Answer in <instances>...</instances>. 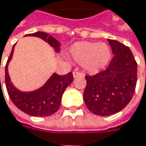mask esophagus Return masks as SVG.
I'll return each instance as SVG.
<instances>
[{
    "mask_svg": "<svg viewBox=\"0 0 146 146\" xmlns=\"http://www.w3.org/2000/svg\"><path fill=\"white\" fill-rule=\"evenodd\" d=\"M73 78H77V77H78V76H81L82 75V73H79V72H76V71H74L73 73Z\"/></svg>",
    "mask_w": 146,
    "mask_h": 146,
    "instance_id": "obj_1",
    "label": "esophagus"
}]
</instances>
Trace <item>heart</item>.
Returning a JSON list of instances; mask_svg holds the SVG:
<instances>
[{
    "mask_svg": "<svg viewBox=\"0 0 146 146\" xmlns=\"http://www.w3.org/2000/svg\"><path fill=\"white\" fill-rule=\"evenodd\" d=\"M70 54L76 62L81 64L85 72L96 73L108 64L111 49L106 43L80 41L71 46Z\"/></svg>",
    "mask_w": 146,
    "mask_h": 146,
    "instance_id": "obj_1",
    "label": "heart"
}]
</instances>
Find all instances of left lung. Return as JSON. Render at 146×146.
Listing matches in <instances>:
<instances>
[{
  "label": "left lung",
  "instance_id": "8db88e82",
  "mask_svg": "<svg viewBox=\"0 0 146 146\" xmlns=\"http://www.w3.org/2000/svg\"><path fill=\"white\" fill-rule=\"evenodd\" d=\"M107 40L114 56L106 70L85 76L84 92L87 108L103 117L123 110L131 101L137 83V62L130 49L117 40Z\"/></svg>",
  "mask_w": 146,
  "mask_h": 146
}]
</instances>
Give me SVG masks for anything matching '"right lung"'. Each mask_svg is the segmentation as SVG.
<instances>
[{"label":"right lung","mask_w":146,"mask_h":146,"mask_svg":"<svg viewBox=\"0 0 146 146\" xmlns=\"http://www.w3.org/2000/svg\"><path fill=\"white\" fill-rule=\"evenodd\" d=\"M25 36L39 37L52 46L56 52L61 50L60 42L44 32L39 31L34 34L26 35ZM14 47L15 44L12 49L5 68V82L10 99L18 109L30 116L47 117L54 114L60 107L62 96L66 88L73 82V73H68L65 75L53 73L40 89L29 92L21 91L13 84L8 74V64L13 58Z\"/></svg>","instance_id":"obj_1"}]
</instances>
